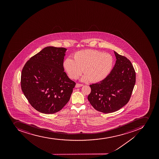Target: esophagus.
<instances>
[{"mask_svg":"<svg viewBox=\"0 0 159 159\" xmlns=\"http://www.w3.org/2000/svg\"><path fill=\"white\" fill-rule=\"evenodd\" d=\"M83 86V84H79V83H77L76 84V86H75V87L76 88H78V87H81Z\"/></svg>","mask_w":159,"mask_h":159,"instance_id":"esophagus-1","label":"esophagus"}]
</instances>
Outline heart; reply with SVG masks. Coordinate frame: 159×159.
<instances>
[{
  "instance_id": "1",
  "label": "heart",
  "mask_w": 159,
  "mask_h": 159,
  "mask_svg": "<svg viewBox=\"0 0 159 159\" xmlns=\"http://www.w3.org/2000/svg\"><path fill=\"white\" fill-rule=\"evenodd\" d=\"M73 57L74 59L66 58L63 63V68L71 79H77L83 70L85 75L82 80L97 83L105 79L114 66L113 57L99 51H79L74 53Z\"/></svg>"
}]
</instances>
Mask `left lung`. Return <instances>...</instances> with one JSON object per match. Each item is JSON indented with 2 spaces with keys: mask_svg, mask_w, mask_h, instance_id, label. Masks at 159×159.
Listing matches in <instances>:
<instances>
[{
  "mask_svg": "<svg viewBox=\"0 0 159 159\" xmlns=\"http://www.w3.org/2000/svg\"><path fill=\"white\" fill-rule=\"evenodd\" d=\"M116 62L105 79L90 85L88 100L97 111L114 112L129 101L136 82V73L131 62L114 51Z\"/></svg>",
  "mask_w": 159,
  "mask_h": 159,
  "instance_id": "obj_1",
  "label": "left lung"
}]
</instances>
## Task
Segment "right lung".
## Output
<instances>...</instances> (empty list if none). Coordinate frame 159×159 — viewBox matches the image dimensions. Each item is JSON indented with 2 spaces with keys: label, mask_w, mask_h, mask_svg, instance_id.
Masks as SVG:
<instances>
[{
  "label": "right lung",
  "mask_w": 159,
  "mask_h": 159,
  "mask_svg": "<svg viewBox=\"0 0 159 159\" xmlns=\"http://www.w3.org/2000/svg\"><path fill=\"white\" fill-rule=\"evenodd\" d=\"M66 49L47 47L26 62L21 73V89L33 108L53 114L65 106L76 83L64 72Z\"/></svg>",
  "instance_id": "add662e5"
}]
</instances>
